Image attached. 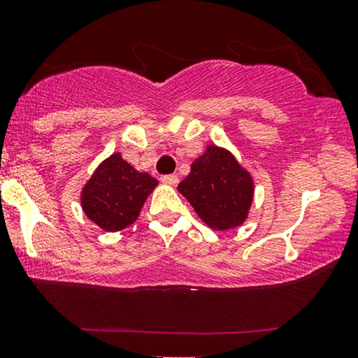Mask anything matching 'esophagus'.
<instances>
[{"instance_id": "obj_1", "label": "esophagus", "mask_w": 358, "mask_h": 358, "mask_svg": "<svg viewBox=\"0 0 358 358\" xmlns=\"http://www.w3.org/2000/svg\"><path fill=\"white\" fill-rule=\"evenodd\" d=\"M161 181L165 185L175 186L178 183V177H177V175H164V177H161Z\"/></svg>"}]
</instances>
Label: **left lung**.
I'll list each match as a JSON object with an SVG mask.
<instances>
[{
	"mask_svg": "<svg viewBox=\"0 0 358 358\" xmlns=\"http://www.w3.org/2000/svg\"><path fill=\"white\" fill-rule=\"evenodd\" d=\"M178 191L210 228L230 230L246 220L254 183L230 152L207 146L191 164V172L178 185Z\"/></svg>",
	"mask_w": 358,
	"mask_h": 358,
	"instance_id": "obj_1",
	"label": "left lung"
}]
</instances>
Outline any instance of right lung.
I'll use <instances>...</instances> for the list:
<instances>
[{"label": "right lung", "instance_id": "obj_1", "mask_svg": "<svg viewBox=\"0 0 358 358\" xmlns=\"http://www.w3.org/2000/svg\"><path fill=\"white\" fill-rule=\"evenodd\" d=\"M156 186V178L136 172L115 152L96 169L85 185L83 212L106 231L124 230L136 220L146 197Z\"/></svg>", "mask_w": 358, "mask_h": 358}]
</instances>
